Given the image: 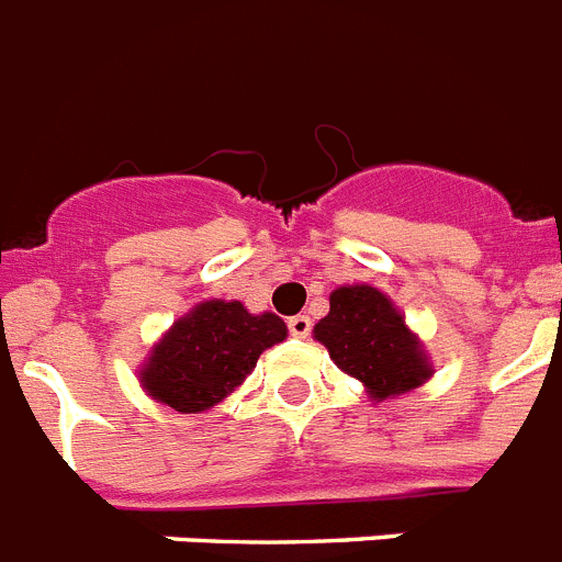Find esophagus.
I'll return each instance as SVG.
<instances>
[{"mask_svg":"<svg viewBox=\"0 0 562 562\" xmlns=\"http://www.w3.org/2000/svg\"><path fill=\"white\" fill-rule=\"evenodd\" d=\"M286 326H290L292 337H306L312 331V321L306 315L290 317V321H286Z\"/></svg>","mask_w":562,"mask_h":562,"instance_id":"esophagus-1","label":"esophagus"}]
</instances>
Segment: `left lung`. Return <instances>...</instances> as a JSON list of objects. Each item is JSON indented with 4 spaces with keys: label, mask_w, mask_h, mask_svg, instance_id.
Listing matches in <instances>:
<instances>
[{
    "label": "left lung",
    "mask_w": 562,
    "mask_h": 562,
    "mask_svg": "<svg viewBox=\"0 0 562 562\" xmlns=\"http://www.w3.org/2000/svg\"><path fill=\"white\" fill-rule=\"evenodd\" d=\"M315 340L329 349L337 369L366 385L374 402L419 389L434 374L419 337L376 286H337L329 295V315L315 324Z\"/></svg>",
    "instance_id": "1"
}]
</instances>
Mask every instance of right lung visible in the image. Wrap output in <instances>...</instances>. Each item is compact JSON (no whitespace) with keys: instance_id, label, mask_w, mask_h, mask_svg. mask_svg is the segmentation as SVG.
<instances>
[{"instance_id":"right-lung-1","label":"right lung","mask_w":562,"mask_h":562,"mask_svg":"<svg viewBox=\"0 0 562 562\" xmlns=\"http://www.w3.org/2000/svg\"><path fill=\"white\" fill-rule=\"evenodd\" d=\"M284 337V321L272 312L250 315L238 301H205L154 346L140 369L143 389L180 414H200L233 394L261 351Z\"/></svg>"}]
</instances>
